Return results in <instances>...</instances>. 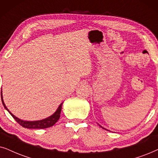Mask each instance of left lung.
<instances>
[{
	"label": "left lung",
	"mask_w": 158,
	"mask_h": 158,
	"mask_svg": "<svg viewBox=\"0 0 158 158\" xmlns=\"http://www.w3.org/2000/svg\"><path fill=\"white\" fill-rule=\"evenodd\" d=\"M100 127H102V129H106V130H107V131H108V129H105V128H104V127H101V126H100Z\"/></svg>",
	"instance_id": "8db88e82"
}]
</instances>
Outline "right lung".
I'll use <instances>...</instances> for the list:
<instances>
[{"instance_id":"obj_1","label":"right lung","mask_w":158,"mask_h":158,"mask_svg":"<svg viewBox=\"0 0 158 158\" xmlns=\"http://www.w3.org/2000/svg\"><path fill=\"white\" fill-rule=\"evenodd\" d=\"M1 99H2V102H3V105L4 108H6V110H8V112L11 115V116L14 118V119L16 120V121L18 123L23 127L24 128H27V129H46V128L52 127L55 123H56L59 119L60 115V112H61V108H62V103L58 106L57 110H56V112H55L53 114L50 116L46 118L40 120V121H24V120H22L19 118L16 117L15 115L12 114L10 112L9 110L7 108V107L6 106L5 103H4V101L3 99V96H2V90H1Z\"/></svg>"}]
</instances>
